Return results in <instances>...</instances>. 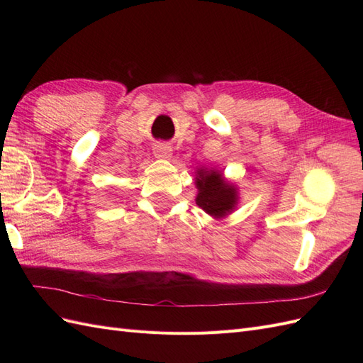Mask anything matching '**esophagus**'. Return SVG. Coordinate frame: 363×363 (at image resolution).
Masks as SVG:
<instances>
[{"instance_id":"esophagus-1","label":"esophagus","mask_w":363,"mask_h":363,"mask_svg":"<svg viewBox=\"0 0 363 363\" xmlns=\"http://www.w3.org/2000/svg\"><path fill=\"white\" fill-rule=\"evenodd\" d=\"M155 156L157 159L168 160V159L172 157V150H171V147L168 144H157L155 147Z\"/></svg>"}]
</instances>
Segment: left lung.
I'll return each instance as SVG.
<instances>
[{"label": "left lung", "instance_id": "8db88e82", "mask_svg": "<svg viewBox=\"0 0 363 363\" xmlns=\"http://www.w3.org/2000/svg\"><path fill=\"white\" fill-rule=\"evenodd\" d=\"M195 186L199 189L195 203L215 219L233 213L239 203V189L224 177V172L215 168H196Z\"/></svg>", "mask_w": 363, "mask_h": 363}]
</instances>
